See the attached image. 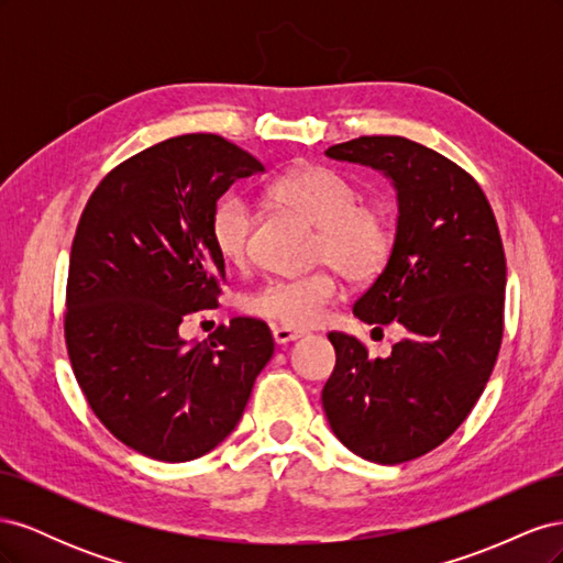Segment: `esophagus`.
<instances>
[{
    "label": "esophagus",
    "instance_id": "1",
    "mask_svg": "<svg viewBox=\"0 0 563 563\" xmlns=\"http://www.w3.org/2000/svg\"><path fill=\"white\" fill-rule=\"evenodd\" d=\"M302 335H305V331H300V329H288V327H275V329H272V338H275L277 345L294 343V340H298Z\"/></svg>",
    "mask_w": 563,
    "mask_h": 563
}]
</instances>
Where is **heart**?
<instances>
[{
  "mask_svg": "<svg viewBox=\"0 0 563 563\" xmlns=\"http://www.w3.org/2000/svg\"><path fill=\"white\" fill-rule=\"evenodd\" d=\"M269 195L319 228L317 258L331 263L345 279L371 282L389 263L395 249L389 218L376 207L360 203V192L343 174L319 164L296 166L269 185ZM209 228L220 261L232 267L249 261L253 209L246 197L225 195L220 199ZM335 294L333 272L319 269L305 277L269 279L246 296L244 310L288 329H305L319 321Z\"/></svg>",
  "mask_w": 563,
  "mask_h": 563,
  "instance_id": "obj_1",
  "label": "heart"
}]
</instances>
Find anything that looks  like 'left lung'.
Listing matches in <instances>:
<instances>
[{
	"instance_id": "1",
	"label": "left lung",
	"mask_w": 563,
	"mask_h": 563,
	"mask_svg": "<svg viewBox=\"0 0 563 563\" xmlns=\"http://www.w3.org/2000/svg\"><path fill=\"white\" fill-rule=\"evenodd\" d=\"M327 157L376 168L395 185V249L352 312L376 329L397 321L406 338L373 360L356 338L329 333L335 368L321 404L352 453L399 465L446 441L490 378L503 340V240L479 183L430 147L362 135Z\"/></svg>"
}]
</instances>
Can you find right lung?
Masks as SVG:
<instances>
[{
	"label": "right lung",
	"instance_id": "obj_1",
	"mask_svg": "<svg viewBox=\"0 0 563 563\" xmlns=\"http://www.w3.org/2000/svg\"><path fill=\"white\" fill-rule=\"evenodd\" d=\"M265 166L213 133L152 145L100 180L67 275L65 343L106 428L147 457L187 463L240 422L275 352L265 321L234 317L203 343L178 329L218 305L225 263L211 213L230 185Z\"/></svg>",
	"mask_w": 563,
	"mask_h": 563
}]
</instances>
